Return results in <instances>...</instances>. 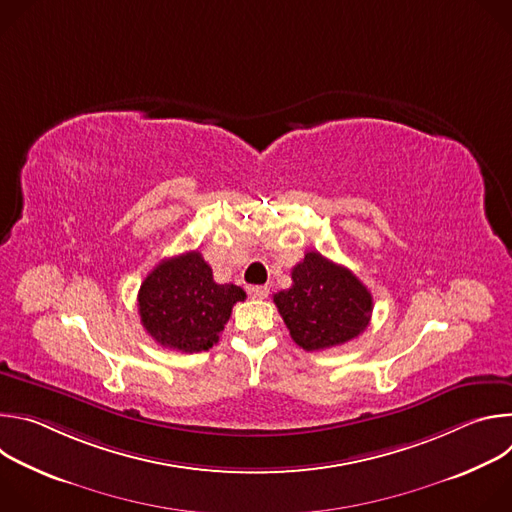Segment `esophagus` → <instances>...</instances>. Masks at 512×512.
<instances>
[{"instance_id":"obj_1","label":"esophagus","mask_w":512,"mask_h":512,"mask_svg":"<svg viewBox=\"0 0 512 512\" xmlns=\"http://www.w3.org/2000/svg\"><path fill=\"white\" fill-rule=\"evenodd\" d=\"M247 294H249L253 300H265L267 294H269V287H267V285H249V287H247Z\"/></svg>"}]
</instances>
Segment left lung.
<instances>
[{
	"instance_id": "obj_1",
	"label": "left lung",
	"mask_w": 512,
	"mask_h": 512,
	"mask_svg": "<svg viewBox=\"0 0 512 512\" xmlns=\"http://www.w3.org/2000/svg\"><path fill=\"white\" fill-rule=\"evenodd\" d=\"M291 279L273 302L289 336L304 350L340 346L369 326L373 296L350 269L308 251L291 269Z\"/></svg>"
}]
</instances>
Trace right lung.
<instances>
[{
    "label": "right lung",
    "instance_id": "1",
    "mask_svg": "<svg viewBox=\"0 0 512 512\" xmlns=\"http://www.w3.org/2000/svg\"><path fill=\"white\" fill-rule=\"evenodd\" d=\"M247 298L235 283H216L198 251L164 259L143 279L137 308L141 324L158 344L202 352L218 342L233 306Z\"/></svg>",
    "mask_w": 512,
    "mask_h": 512
}]
</instances>
